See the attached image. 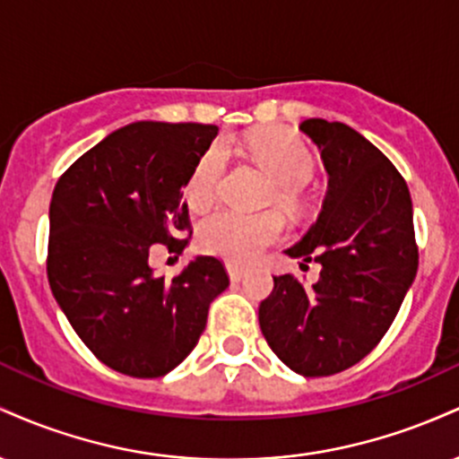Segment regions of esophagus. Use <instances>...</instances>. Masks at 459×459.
<instances>
[{
    "label": "esophagus",
    "mask_w": 459,
    "mask_h": 459,
    "mask_svg": "<svg viewBox=\"0 0 459 459\" xmlns=\"http://www.w3.org/2000/svg\"><path fill=\"white\" fill-rule=\"evenodd\" d=\"M226 270H229V276H230V281H233V282L244 281V276L247 273L246 267L235 265V263H229V265H226Z\"/></svg>",
    "instance_id": "1"
}]
</instances>
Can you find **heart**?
<instances>
[{
    "label": "heart",
    "instance_id": "obj_1",
    "mask_svg": "<svg viewBox=\"0 0 459 459\" xmlns=\"http://www.w3.org/2000/svg\"><path fill=\"white\" fill-rule=\"evenodd\" d=\"M247 155L273 181L272 203L293 215L302 213L307 207L302 186L315 170L313 152L304 140L289 129L263 131L247 140ZM222 168L224 157L220 149L207 151L200 157L186 189L192 207H207L215 198ZM282 235L284 220L276 212L244 215L218 209L198 226L200 247L235 263L256 261L263 250L281 241Z\"/></svg>",
    "mask_w": 459,
    "mask_h": 459
}]
</instances>
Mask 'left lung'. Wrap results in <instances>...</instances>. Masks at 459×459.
Here are the masks:
<instances>
[{
	"mask_svg": "<svg viewBox=\"0 0 459 459\" xmlns=\"http://www.w3.org/2000/svg\"><path fill=\"white\" fill-rule=\"evenodd\" d=\"M299 129L330 178L317 222L287 255L319 263V281L273 276L259 324L284 365L324 377L380 343L419 270V246L408 186L380 149L343 123L308 118Z\"/></svg>",
	"mask_w": 459,
	"mask_h": 459,
	"instance_id": "obj_1",
	"label": "left lung"
}]
</instances>
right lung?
<instances>
[{"instance_id": "1", "label": "right lung", "mask_w": 459, "mask_h": 459, "mask_svg": "<svg viewBox=\"0 0 459 459\" xmlns=\"http://www.w3.org/2000/svg\"><path fill=\"white\" fill-rule=\"evenodd\" d=\"M215 135V125H127L56 183L49 287L88 350L125 376L161 377L181 365L207 325L209 304L229 287L215 256H198L172 281L149 267L152 244L177 255L186 247L183 186Z\"/></svg>"}]
</instances>
